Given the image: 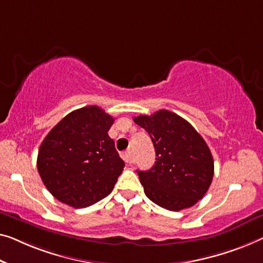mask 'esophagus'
Instances as JSON below:
<instances>
[{
	"label": "esophagus",
	"instance_id": "1",
	"mask_svg": "<svg viewBox=\"0 0 263 263\" xmlns=\"http://www.w3.org/2000/svg\"><path fill=\"white\" fill-rule=\"evenodd\" d=\"M123 159H124L126 163L131 164V163H132V154H131V151L124 152V154H123Z\"/></svg>",
	"mask_w": 263,
	"mask_h": 263
}]
</instances>
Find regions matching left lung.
<instances>
[{
  "instance_id": "1",
  "label": "left lung",
  "mask_w": 263,
  "mask_h": 263,
  "mask_svg": "<svg viewBox=\"0 0 263 263\" xmlns=\"http://www.w3.org/2000/svg\"><path fill=\"white\" fill-rule=\"evenodd\" d=\"M133 120L147 131L156 151L155 165L137 171L145 195L171 211L195 205L214 177V159L205 140L193 125L167 109Z\"/></svg>"
}]
</instances>
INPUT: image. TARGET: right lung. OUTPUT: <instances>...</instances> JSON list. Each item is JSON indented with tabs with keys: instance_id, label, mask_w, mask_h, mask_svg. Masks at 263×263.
Masks as SVG:
<instances>
[{
	"instance_id": "right-lung-1",
	"label": "right lung",
	"mask_w": 263,
	"mask_h": 263,
	"mask_svg": "<svg viewBox=\"0 0 263 263\" xmlns=\"http://www.w3.org/2000/svg\"><path fill=\"white\" fill-rule=\"evenodd\" d=\"M115 118L99 106H86L59 121L37 155L45 186L69 206L86 208L112 193L125 166L109 138Z\"/></svg>"
}]
</instances>
